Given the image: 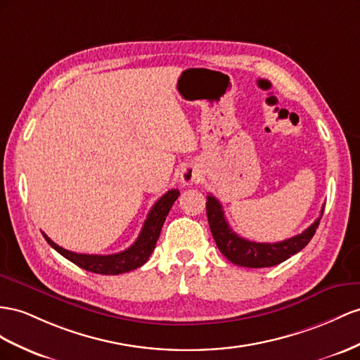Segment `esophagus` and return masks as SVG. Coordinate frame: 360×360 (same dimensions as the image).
<instances>
[{
	"label": "esophagus",
	"instance_id": "1",
	"mask_svg": "<svg viewBox=\"0 0 360 360\" xmlns=\"http://www.w3.org/2000/svg\"><path fill=\"white\" fill-rule=\"evenodd\" d=\"M199 179L200 173L198 172L196 167H193V165H187V167L181 172V182L184 186H193V184L198 182Z\"/></svg>",
	"mask_w": 360,
	"mask_h": 360
}]
</instances>
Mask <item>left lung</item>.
<instances>
[{"label":"left lung","instance_id":"left-lung-1","mask_svg":"<svg viewBox=\"0 0 360 360\" xmlns=\"http://www.w3.org/2000/svg\"><path fill=\"white\" fill-rule=\"evenodd\" d=\"M207 199L208 224L219 251L229 262L237 266H243V268H269V266L280 264L281 262L290 259L311 240V237L316 233V228L319 226L322 213H324V208H322L319 217L306 231L293 236L288 240L276 243H257L246 240L233 231L226 222L222 205L214 196L210 195Z\"/></svg>","mask_w":360,"mask_h":360}]
</instances>
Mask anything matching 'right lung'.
<instances>
[{"label": "right lung", "instance_id": "add662e5", "mask_svg": "<svg viewBox=\"0 0 360 360\" xmlns=\"http://www.w3.org/2000/svg\"><path fill=\"white\" fill-rule=\"evenodd\" d=\"M179 196V190H169L160 200L152 207V210L147 214L146 222L140 236L135 240L132 246H129L126 251L110 254V255H97V254H77L71 252L68 250H63L59 245L54 243L51 238L44 234L45 240L49 242L51 248H54L60 255L65 257L67 260L77 264L79 268L101 274V275H118L129 271H135L140 268L147 260H149L150 254L153 252L156 242L160 238L161 228L164 225V220L167 217L172 205Z\"/></svg>", "mask_w": 360, "mask_h": 360}]
</instances>
